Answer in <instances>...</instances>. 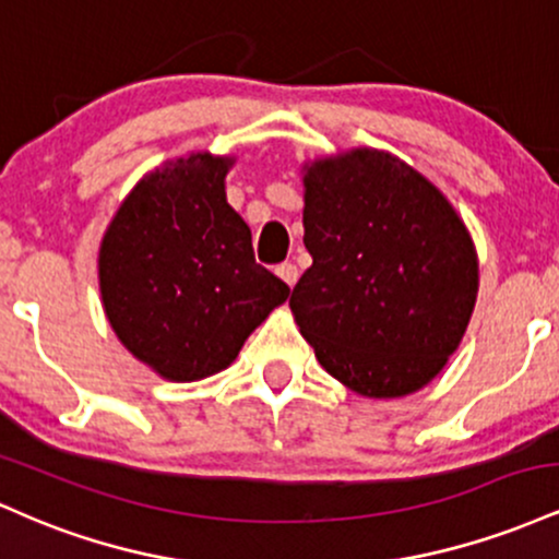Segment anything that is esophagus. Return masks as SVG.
<instances>
[{
	"instance_id": "obj_1",
	"label": "esophagus",
	"mask_w": 559,
	"mask_h": 559,
	"mask_svg": "<svg viewBox=\"0 0 559 559\" xmlns=\"http://www.w3.org/2000/svg\"><path fill=\"white\" fill-rule=\"evenodd\" d=\"M275 275H278V278L284 281L286 286H292V288H294V284H297V281H299L297 265H292V262H284V265L275 267Z\"/></svg>"
}]
</instances>
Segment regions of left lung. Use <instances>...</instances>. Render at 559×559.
<instances>
[{
	"instance_id": "obj_1",
	"label": "left lung",
	"mask_w": 559,
	"mask_h": 559,
	"mask_svg": "<svg viewBox=\"0 0 559 559\" xmlns=\"http://www.w3.org/2000/svg\"><path fill=\"white\" fill-rule=\"evenodd\" d=\"M305 247L292 307L318 362L346 389L396 400L431 383L463 342L478 254L423 173L357 146L301 165Z\"/></svg>"
}]
</instances>
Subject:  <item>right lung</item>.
<instances>
[{
    "mask_svg": "<svg viewBox=\"0 0 559 559\" xmlns=\"http://www.w3.org/2000/svg\"><path fill=\"white\" fill-rule=\"evenodd\" d=\"M230 155L146 173L99 243V292L115 336L165 381L221 373L288 288L254 262L252 230L226 199Z\"/></svg>",
    "mask_w": 559,
    "mask_h": 559,
    "instance_id": "right-lung-1",
    "label": "right lung"
}]
</instances>
